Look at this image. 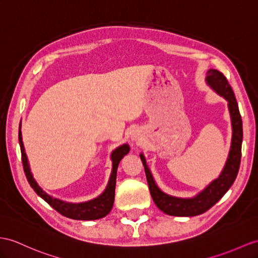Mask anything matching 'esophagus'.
<instances>
[{
	"label": "esophagus",
	"mask_w": 258,
	"mask_h": 258,
	"mask_svg": "<svg viewBox=\"0 0 258 258\" xmlns=\"http://www.w3.org/2000/svg\"><path fill=\"white\" fill-rule=\"evenodd\" d=\"M133 138H134V140H136V141H140V140H141L139 135H136V134H135V135L133 136Z\"/></svg>",
	"instance_id": "34e87169"
}]
</instances>
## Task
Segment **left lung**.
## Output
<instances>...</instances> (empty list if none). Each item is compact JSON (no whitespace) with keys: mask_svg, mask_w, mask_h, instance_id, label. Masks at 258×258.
Listing matches in <instances>:
<instances>
[{"mask_svg":"<svg viewBox=\"0 0 258 258\" xmlns=\"http://www.w3.org/2000/svg\"><path fill=\"white\" fill-rule=\"evenodd\" d=\"M207 83H208L218 94L223 96L229 103V110L232 120V129H233V136H232L231 150L229 158L221 175L206 188L204 191L200 192L198 196L190 199H183L169 196L163 192L160 188L156 186L152 177L150 169L147 165L146 159L143 154L140 155L143 163L144 171L148 180L150 194L152 196L154 204L158 208L166 215L176 216V217H194L202 215V213L209 210L212 206H215L223 195L229 190V188L234 183L237 176L238 168H240L241 155H242V139H243V127L242 118L240 110H238L237 102L234 96L233 90L227 78L215 69H211L207 72Z\"/></svg>","mask_w":258,"mask_h":258,"instance_id":"left-lung-1","label":"left lung"}]
</instances>
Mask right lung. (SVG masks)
Listing matches in <instances>:
<instances>
[{
	"mask_svg": "<svg viewBox=\"0 0 258 258\" xmlns=\"http://www.w3.org/2000/svg\"><path fill=\"white\" fill-rule=\"evenodd\" d=\"M18 140H20V146H21L24 172H25V175H26L29 185L36 191V194L51 206L54 210L61 213L62 216L70 219H74V220H96V219L105 217L106 215H108L112 208V205H114V200H115V188H116V176H117L118 164L123 156L129 152L130 148L128 144H123V146L117 148L114 152L111 153L112 172L110 175L107 188H106L105 191L100 195L99 197L91 200V202L82 203V204H69L49 196V195L43 191L38 186V184L36 183L33 175L30 173L27 156H26V153H25L23 139H22V133H21V124H20V130H18Z\"/></svg>",
	"mask_w": 258,
	"mask_h": 258,
	"instance_id": "right-lung-1",
	"label": "right lung"
}]
</instances>
